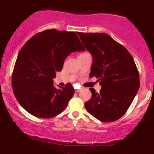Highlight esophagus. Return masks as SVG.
Returning <instances> with one entry per match:
<instances>
[{
  "label": "esophagus",
  "mask_w": 154,
  "mask_h": 154,
  "mask_svg": "<svg viewBox=\"0 0 154 154\" xmlns=\"http://www.w3.org/2000/svg\"><path fill=\"white\" fill-rule=\"evenodd\" d=\"M81 91H82L81 89H77V90H76L75 92H76V93H79V92H80Z\"/></svg>",
  "instance_id": "1"
}]
</instances>
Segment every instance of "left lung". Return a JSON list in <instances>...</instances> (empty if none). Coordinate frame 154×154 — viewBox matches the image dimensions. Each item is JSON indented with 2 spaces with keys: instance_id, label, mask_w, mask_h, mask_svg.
<instances>
[{
  "instance_id": "8db88e82",
  "label": "left lung",
  "mask_w": 154,
  "mask_h": 154,
  "mask_svg": "<svg viewBox=\"0 0 154 154\" xmlns=\"http://www.w3.org/2000/svg\"><path fill=\"white\" fill-rule=\"evenodd\" d=\"M93 56L90 77L101 85L100 93L91 88L85 103L88 112L103 122L120 119L131 105L140 88L138 70L126 48L106 33H77Z\"/></svg>"
}]
</instances>
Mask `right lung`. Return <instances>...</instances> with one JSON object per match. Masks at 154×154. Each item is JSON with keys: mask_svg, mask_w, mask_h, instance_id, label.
<instances>
[{"mask_svg": "<svg viewBox=\"0 0 154 154\" xmlns=\"http://www.w3.org/2000/svg\"><path fill=\"white\" fill-rule=\"evenodd\" d=\"M77 51L85 48L75 32L55 29L37 33L23 45L11 84L16 98L28 113L48 119L64 110L75 89L70 83L57 89L53 79L56 72L61 71L67 56Z\"/></svg>", "mask_w": 154, "mask_h": 154, "instance_id": "right-lung-1", "label": "right lung"}]
</instances>
